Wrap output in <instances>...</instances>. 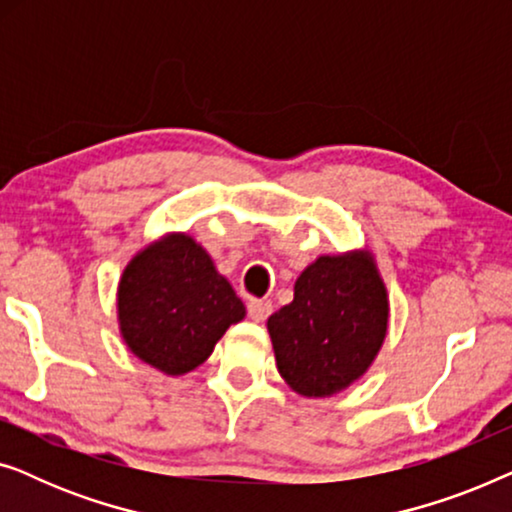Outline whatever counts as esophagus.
Wrapping results in <instances>:
<instances>
[{
    "label": "esophagus",
    "instance_id": "34e87169",
    "mask_svg": "<svg viewBox=\"0 0 512 512\" xmlns=\"http://www.w3.org/2000/svg\"><path fill=\"white\" fill-rule=\"evenodd\" d=\"M247 307H249V317L254 321H265L272 312V305L268 300H249Z\"/></svg>",
    "mask_w": 512,
    "mask_h": 512
}]
</instances>
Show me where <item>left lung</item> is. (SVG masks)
<instances>
[{
  "instance_id": "1",
  "label": "left lung",
  "mask_w": 512,
  "mask_h": 512,
  "mask_svg": "<svg viewBox=\"0 0 512 512\" xmlns=\"http://www.w3.org/2000/svg\"><path fill=\"white\" fill-rule=\"evenodd\" d=\"M389 331V293L370 249L324 254L300 272L293 300L270 314L282 380L305 398L361 380Z\"/></svg>"
}]
</instances>
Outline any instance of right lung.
Returning <instances> with one entry per match:
<instances>
[{
	"mask_svg": "<svg viewBox=\"0 0 512 512\" xmlns=\"http://www.w3.org/2000/svg\"><path fill=\"white\" fill-rule=\"evenodd\" d=\"M118 331L139 361L163 375H186L247 307L212 256L188 233H167L139 249L116 291Z\"/></svg>",
	"mask_w": 512,
	"mask_h": 512,
	"instance_id": "add662e5",
	"label": "right lung"
}]
</instances>
